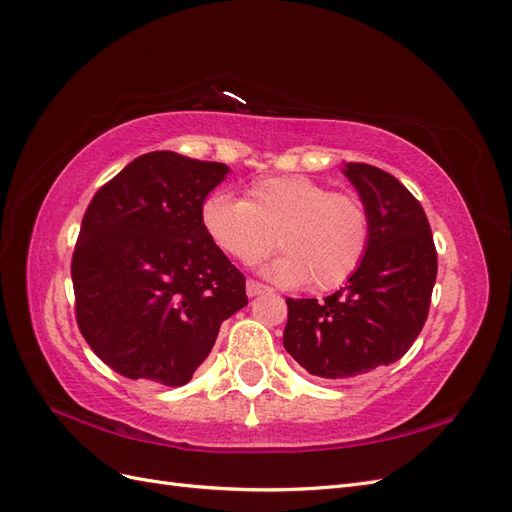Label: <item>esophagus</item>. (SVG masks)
Wrapping results in <instances>:
<instances>
[{
    "instance_id": "esophagus-1",
    "label": "esophagus",
    "mask_w": 512,
    "mask_h": 512,
    "mask_svg": "<svg viewBox=\"0 0 512 512\" xmlns=\"http://www.w3.org/2000/svg\"><path fill=\"white\" fill-rule=\"evenodd\" d=\"M266 291H270L266 285H261V283H257V281H253V279H248L246 281V294L248 296H259V294H266Z\"/></svg>"
}]
</instances>
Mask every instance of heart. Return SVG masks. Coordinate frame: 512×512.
I'll return each mask as SVG.
<instances>
[{
    "label": "heart",
    "mask_w": 512,
    "mask_h": 512,
    "mask_svg": "<svg viewBox=\"0 0 512 512\" xmlns=\"http://www.w3.org/2000/svg\"><path fill=\"white\" fill-rule=\"evenodd\" d=\"M199 221L208 238L240 264H257L283 248L266 268L272 281L285 287L309 283L334 289L352 279L367 255L371 221L362 199L332 193L304 175L266 178L233 199L223 191L201 203Z\"/></svg>",
    "instance_id": "heart-1"
}]
</instances>
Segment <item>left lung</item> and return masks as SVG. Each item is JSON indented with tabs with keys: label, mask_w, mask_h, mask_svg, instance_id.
<instances>
[{
	"label": "left lung",
	"mask_w": 512,
	"mask_h": 512,
	"mask_svg": "<svg viewBox=\"0 0 512 512\" xmlns=\"http://www.w3.org/2000/svg\"><path fill=\"white\" fill-rule=\"evenodd\" d=\"M371 221L367 255L332 294L287 298L283 345L300 367L324 379H349L392 364L425 326L437 276L427 214L394 175L347 163Z\"/></svg>",
	"instance_id": "8db88e82"
}]
</instances>
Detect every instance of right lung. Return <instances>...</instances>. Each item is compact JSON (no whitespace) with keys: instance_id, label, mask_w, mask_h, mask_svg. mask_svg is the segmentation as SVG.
Instances as JSON below:
<instances>
[{"instance_id":"right-lung-1","label":"right lung","mask_w":512,"mask_h":512,"mask_svg":"<svg viewBox=\"0 0 512 512\" xmlns=\"http://www.w3.org/2000/svg\"><path fill=\"white\" fill-rule=\"evenodd\" d=\"M229 167L169 150L135 158L85 210L72 255L77 324L128 379L184 386L248 304L244 274L199 221Z\"/></svg>"}]
</instances>
